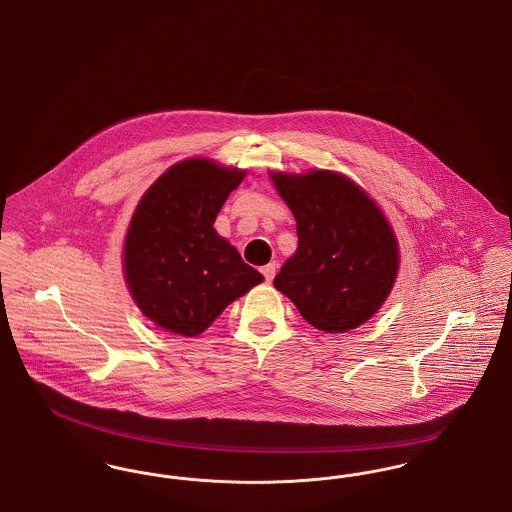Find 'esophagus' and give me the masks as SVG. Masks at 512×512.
Returning <instances> with one entry per match:
<instances>
[{
	"mask_svg": "<svg viewBox=\"0 0 512 512\" xmlns=\"http://www.w3.org/2000/svg\"><path fill=\"white\" fill-rule=\"evenodd\" d=\"M261 272H263V276H265V282L270 284V282L274 280V276H276V265H274V263H268V265L261 268Z\"/></svg>",
	"mask_w": 512,
	"mask_h": 512,
	"instance_id": "34e87169",
	"label": "esophagus"
}]
</instances>
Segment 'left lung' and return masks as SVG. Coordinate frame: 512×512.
Returning <instances> with one entry per match:
<instances>
[{"mask_svg": "<svg viewBox=\"0 0 512 512\" xmlns=\"http://www.w3.org/2000/svg\"><path fill=\"white\" fill-rule=\"evenodd\" d=\"M297 222V249L274 278L311 326L343 334L374 317L399 272V244L376 201L336 171L270 172Z\"/></svg>", "mask_w": 512, "mask_h": 512, "instance_id": "1", "label": "left lung"}]
</instances>
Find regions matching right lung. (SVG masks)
<instances>
[{
    "instance_id": "right-lung-1",
    "label": "right lung",
    "mask_w": 512,
    "mask_h": 512,
    "mask_svg": "<svg viewBox=\"0 0 512 512\" xmlns=\"http://www.w3.org/2000/svg\"><path fill=\"white\" fill-rule=\"evenodd\" d=\"M245 171L184 159L142 195L130 219L122 270L138 309L155 326L195 338L265 278L213 228Z\"/></svg>"
}]
</instances>
